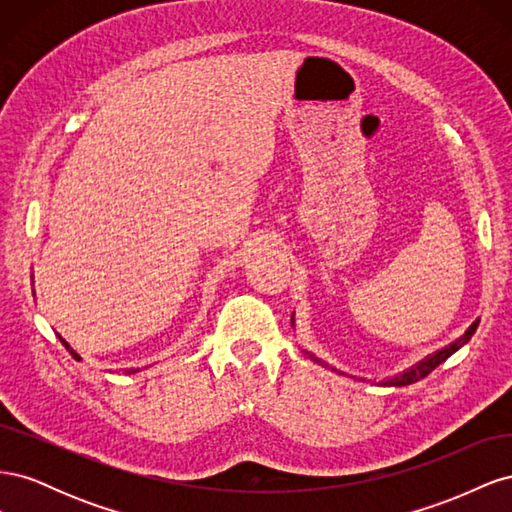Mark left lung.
<instances>
[{"instance_id":"1","label":"left lung","mask_w":512,"mask_h":512,"mask_svg":"<svg viewBox=\"0 0 512 512\" xmlns=\"http://www.w3.org/2000/svg\"><path fill=\"white\" fill-rule=\"evenodd\" d=\"M476 327H478V320L472 324V327L466 331V335L463 337H459L457 342H453L451 346H446V348H442V350H438L436 354H431V356H427L425 361H421L418 365H414V367H410V369H406L404 374H399V376H393V378H389V380H384L382 382V386H406V384H412V382H418L421 378H425V376H429L433 369H436L440 363H444L448 356H451L453 352H457L463 344H468L470 342V337L474 335V331H476ZM312 359L316 361V363H322L320 359H316V356L312 354ZM324 365V363H322ZM327 367V365H324ZM333 371H337V369H333ZM337 374H342V371H337Z\"/></svg>"}]
</instances>
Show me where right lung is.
Masks as SVG:
<instances>
[{"label":"right lung","instance_id":"right-lung-1","mask_svg":"<svg viewBox=\"0 0 512 512\" xmlns=\"http://www.w3.org/2000/svg\"><path fill=\"white\" fill-rule=\"evenodd\" d=\"M59 339H61V335H59ZM61 344H64V346H66V350H68V352H70V354L74 356V359H76V361H81V356H79V354H76V352H74V350L70 348V344L66 342V339H61ZM134 371H136V369H126V374H134Z\"/></svg>","mask_w":512,"mask_h":512}]
</instances>
